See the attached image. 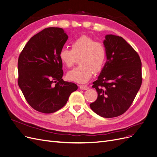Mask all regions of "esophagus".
Wrapping results in <instances>:
<instances>
[{
    "instance_id": "esophagus-1",
    "label": "esophagus",
    "mask_w": 157,
    "mask_h": 157,
    "mask_svg": "<svg viewBox=\"0 0 157 157\" xmlns=\"http://www.w3.org/2000/svg\"><path fill=\"white\" fill-rule=\"evenodd\" d=\"M79 88L80 90H87L89 89V87L86 85H80Z\"/></svg>"
}]
</instances>
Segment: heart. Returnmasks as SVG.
<instances>
[{
    "instance_id": "b5f03b06",
    "label": "heart",
    "mask_w": 157,
    "mask_h": 157,
    "mask_svg": "<svg viewBox=\"0 0 157 157\" xmlns=\"http://www.w3.org/2000/svg\"><path fill=\"white\" fill-rule=\"evenodd\" d=\"M72 50L61 48L59 58L66 67L73 65L76 57H79L80 65L69 71L67 78L72 81L85 83L92 78L94 71L99 72L107 59V50L101 42H96L88 36L83 35L75 40L71 44Z\"/></svg>"
}]
</instances>
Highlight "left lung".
<instances>
[{"instance_id": "left-lung-1", "label": "left lung", "mask_w": 157, "mask_h": 157, "mask_svg": "<svg viewBox=\"0 0 157 157\" xmlns=\"http://www.w3.org/2000/svg\"><path fill=\"white\" fill-rule=\"evenodd\" d=\"M105 38L107 61L93 82L98 98L90 107L101 117L113 118L126 112L138 92L142 82L141 62L122 37L107 35Z\"/></svg>"}]
</instances>
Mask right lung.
Instances as JSON below:
<instances>
[{"label": "right lung", "instance_id": "obj_1", "mask_svg": "<svg viewBox=\"0 0 157 157\" xmlns=\"http://www.w3.org/2000/svg\"><path fill=\"white\" fill-rule=\"evenodd\" d=\"M67 39L62 28H46L31 38L19 56V87L37 111L52 113L59 110L78 88L76 84L62 79L59 53Z\"/></svg>", "mask_w": 157, "mask_h": 157}]
</instances>
